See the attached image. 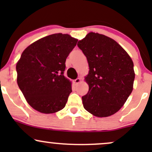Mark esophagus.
Here are the masks:
<instances>
[{"label": "esophagus", "mask_w": 152, "mask_h": 152, "mask_svg": "<svg viewBox=\"0 0 152 152\" xmlns=\"http://www.w3.org/2000/svg\"><path fill=\"white\" fill-rule=\"evenodd\" d=\"M81 79L80 78H77L76 79L74 80V83H76V84H78V83H79L80 82H81Z\"/></svg>", "instance_id": "esophagus-1"}]
</instances>
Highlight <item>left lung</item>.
Instances as JSON below:
<instances>
[{
  "mask_svg": "<svg viewBox=\"0 0 152 152\" xmlns=\"http://www.w3.org/2000/svg\"><path fill=\"white\" fill-rule=\"evenodd\" d=\"M89 66L85 78L88 91L82 96L87 111L98 117L116 113L133 90L134 63L112 38L91 32L78 42Z\"/></svg>",
  "mask_w": 152,
  "mask_h": 152,
  "instance_id": "left-lung-1",
  "label": "left lung"
}]
</instances>
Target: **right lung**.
<instances>
[{
    "label": "right lung",
    "mask_w": 152,
    "mask_h": 152,
    "mask_svg": "<svg viewBox=\"0 0 152 152\" xmlns=\"http://www.w3.org/2000/svg\"><path fill=\"white\" fill-rule=\"evenodd\" d=\"M78 40L55 34L35 41L23 50L16 64L17 83L27 102L43 114L65 107L71 83L64 76L66 60Z\"/></svg>",
    "instance_id": "obj_1"
}]
</instances>
